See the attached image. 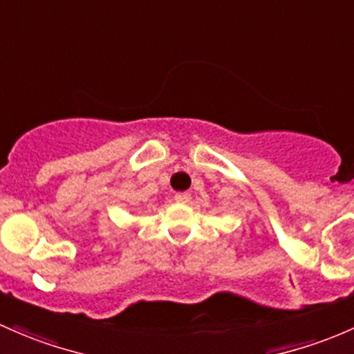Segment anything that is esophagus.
<instances>
[{
    "instance_id": "obj_1",
    "label": "esophagus",
    "mask_w": 354,
    "mask_h": 354,
    "mask_svg": "<svg viewBox=\"0 0 354 354\" xmlns=\"http://www.w3.org/2000/svg\"><path fill=\"white\" fill-rule=\"evenodd\" d=\"M176 201L177 203H189L191 201V194H189V192H177L176 194Z\"/></svg>"
}]
</instances>
